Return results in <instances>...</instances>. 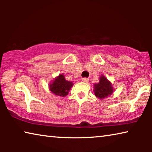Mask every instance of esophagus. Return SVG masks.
<instances>
[{"mask_svg": "<svg viewBox=\"0 0 152 152\" xmlns=\"http://www.w3.org/2000/svg\"><path fill=\"white\" fill-rule=\"evenodd\" d=\"M82 82H86V83H87V82H88V78H82Z\"/></svg>", "mask_w": 152, "mask_h": 152, "instance_id": "esophagus-1", "label": "esophagus"}]
</instances>
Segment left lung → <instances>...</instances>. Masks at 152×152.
<instances>
[{
  "label": "left lung",
  "mask_w": 152,
  "mask_h": 152,
  "mask_svg": "<svg viewBox=\"0 0 152 152\" xmlns=\"http://www.w3.org/2000/svg\"><path fill=\"white\" fill-rule=\"evenodd\" d=\"M94 95L100 99H102L111 94L113 92L111 82H109L104 76H101L98 84H94Z\"/></svg>",
  "instance_id": "left-lung-1"
}]
</instances>
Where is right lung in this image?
Here are the masks:
<instances>
[{"mask_svg":"<svg viewBox=\"0 0 152 152\" xmlns=\"http://www.w3.org/2000/svg\"><path fill=\"white\" fill-rule=\"evenodd\" d=\"M72 86V82L66 80L64 76L60 74L54 80L52 84H50V89L54 94L64 97L68 94L69 91Z\"/></svg>","mask_w":152,"mask_h":152,"instance_id":"obj_1","label":"right lung"}]
</instances>
